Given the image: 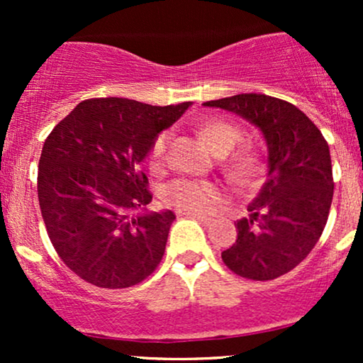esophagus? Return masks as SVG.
Wrapping results in <instances>:
<instances>
[{"label": "esophagus", "instance_id": "obj_1", "mask_svg": "<svg viewBox=\"0 0 363 363\" xmlns=\"http://www.w3.org/2000/svg\"><path fill=\"white\" fill-rule=\"evenodd\" d=\"M179 215L181 216H191V218H196V220H201V222H210V216L206 215H201V213H196V211H187V210H182L179 211Z\"/></svg>", "mask_w": 363, "mask_h": 363}]
</instances>
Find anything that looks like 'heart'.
<instances>
[{
  "instance_id": "obj_1",
  "label": "heart",
  "mask_w": 363,
  "mask_h": 363,
  "mask_svg": "<svg viewBox=\"0 0 363 363\" xmlns=\"http://www.w3.org/2000/svg\"><path fill=\"white\" fill-rule=\"evenodd\" d=\"M198 133L215 155H225L222 158V169L235 186L252 189L264 181L268 164H266L264 153L259 148L252 147V145H244L234 153L226 155L244 136L242 129L235 123L220 118H210L199 124ZM169 143L170 133L164 131L153 140L152 147H150L148 164L150 169L155 172L164 167ZM162 199L179 210L208 213L222 201L223 191L218 184L210 181L177 179L164 187Z\"/></svg>"
}]
</instances>
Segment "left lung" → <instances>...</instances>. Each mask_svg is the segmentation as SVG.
Returning a JSON list of instances; mask_svg holds the SVG:
<instances>
[{
  "instance_id": "obj_1",
  "label": "left lung",
  "mask_w": 363,
  "mask_h": 363,
  "mask_svg": "<svg viewBox=\"0 0 363 363\" xmlns=\"http://www.w3.org/2000/svg\"><path fill=\"white\" fill-rule=\"evenodd\" d=\"M259 128L268 147V177L237 222V240L222 252L228 269L256 281L274 280L306 259L326 227L333 201L328 141L294 104L264 94L205 102Z\"/></svg>"
}]
</instances>
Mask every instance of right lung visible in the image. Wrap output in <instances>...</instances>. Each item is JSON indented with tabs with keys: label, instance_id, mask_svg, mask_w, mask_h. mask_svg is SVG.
Returning <instances> with one entry per match:
<instances>
[{
	"label": "right lung",
	"instance_id": "right-lung-1",
	"mask_svg": "<svg viewBox=\"0 0 363 363\" xmlns=\"http://www.w3.org/2000/svg\"><path fill=\"white\" fill-rule=\"evenodd\" d=\"M189 106L89 99L45 138L37 174L40 213L56 252L82 280L128 289L160 264L176 215L143 213L152 193L140 164L158 133Z\"/></svg>",
	"mask_w": 363,
	"mask_h": 363
}]
</instances>
